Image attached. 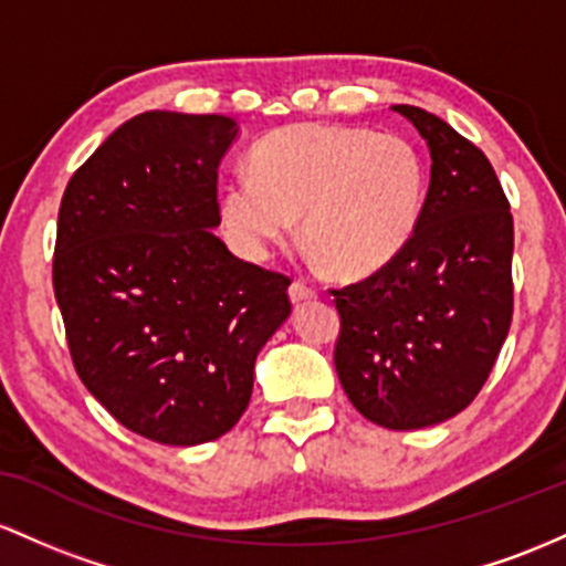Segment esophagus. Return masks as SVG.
<instances>
[{"instance_id":"34e87169","label":"esophagus","mask_w":566,"mask_h":566,"mask_svg":"<svg viewBox=\"0 0 566 566\" xmlns=\"http://www.w3.org/2000/svg\"><path fill=\"white\" fill-rule=\"evenodd\" d=\"M289 300H291V304H294V307H300V304L315 300V291L307 289V285H304V283H291Z\"/></svg>"}]
</instances>
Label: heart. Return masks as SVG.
Segmentation results:
<instances>
[{
  "label": "heart",
  "instance_id": "b5f03b06",
  "mask_svg": "<svg viewBox=\"0 0 566 566\" xmlns=\"http://www.w3.org/2000/svg\"><path fill=\"white\" fill-rule=\"evenodd\" d=\"M219 216L240 256H270L302 216V243L336 281L374 275L420 227L428 179L420 151L396 133L347 125H289L251 149Z\"/></svg>",
  "mask_w": 566,
  "mask_h": 566
}]
</instances>
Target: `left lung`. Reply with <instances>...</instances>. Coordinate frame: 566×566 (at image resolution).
<instances>
[{
  "label": "left lung",
  "instance_id": "left-lung-1",
  "mask_svg": "<svg viewBox=\"0 0 566 566\" xmlns=\"http://www.w3.org/2000/svg\"><path fill=\"white\" fill-rule=\"evenodd\" d=\"M430 151V187L409 245L364 283L334 291V366L368 422L420 430L484 387L513 315V216L484 151L420 106H392Z\"/></svg>",
  "mask_w": 566,
  "mask_h": 566
}]
</instances>
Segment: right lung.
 <instances>
[{
	"label": "right lung",
	"mask_w": 566,
	"mask_h": 566,
	"mask_svg": "<svg viewBox=\"0 0 566 566\" xmlns=\"http://www.w3.org/2000/svg\"><path fill=\"white\" fill-rule=\"evenodd\" d=\"M224 114L144 112L63 192L53 285L72 360L133 433L198 447L234 428L256 355L289 321V277L216 238Z\"/></svg>",
	"instance_id": "add662e5"
}]
</instances>
